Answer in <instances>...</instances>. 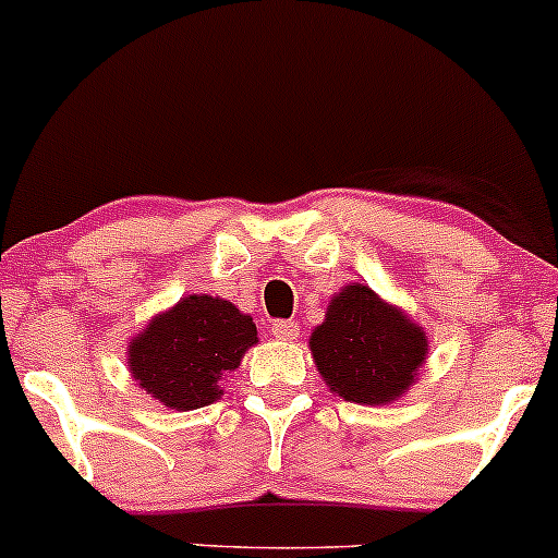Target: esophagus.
<instances>
[{
    "instance_id": "obj_1",
    "label": "esophagus",
    "mask_w": 558,
    "mask_h": 558,
    "mask_svg": "<svg viewBox=\"0 0 558 558\" xmlns=\"http://www.w3.org/2000/svg\"><path fill=\"white\" fill-rule=\"evenodd\" d=\"M271 332L281 341H295L298 336H301V327H298L295 319H277L271 325Z\"/></svg>"
}]
</instances>
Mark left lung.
<instances>
[{
  "mask_svg": "<svg viewBox=\"0 0 558 558\" xmlns=\"http://www.w3.org/2000/svg\"><path fill=\"white\" fill-rule=\"evenodd\" d=\"M308 347L327 387L360 405L403 398L427 360L422 327L365 284H347L332 295Z\"/></svg>",
  "mask_w": 558,
  "mask_h": 558,
  "instance_id": "8db88e82",
  "label": "left lung"
}]
</instances>
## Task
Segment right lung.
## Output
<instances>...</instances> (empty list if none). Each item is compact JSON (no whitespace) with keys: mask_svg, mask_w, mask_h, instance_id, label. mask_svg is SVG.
I'll list each match as a JSON object with an SVG mask.
<instances>
[{"mask_svg":"<svg viewBox=\"0 0 558 558\" xmlns=\"http://www.w3.org/2000/svg\"><path fill=\"white\" fill-rule=\"evenodd\" d=\"M257 343L252 317L231 301L187 295L131 338L129 371L158 403L177 411L204 408L222 395V378Z\"/></svg>","mask_w":558,"mask_h":558,"instance_id":"right-lung-1","label":"right lung"}]
</instances>
